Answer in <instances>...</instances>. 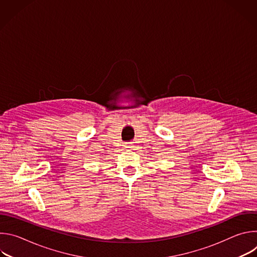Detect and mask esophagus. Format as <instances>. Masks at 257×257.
I'll use <instances>...</instances> for the list:
<instances>
[{
    "label": "esophagus",
    "instance_id": "esophagus-1",
    "mask_svg": "<svg viewBox=\"0 0 257 257\" xmlns=\"http://www.w3.org/2000/svg\"><path fill=\"white\" fill-rule=\"evenodd\" d=\"M133 148H134V146H133L132 143H125L124 144V149L125 150H133Z\"/></svg>",
    "mask_w": 257,
    "mask_h": 257
}]
</instances>
